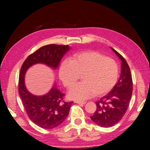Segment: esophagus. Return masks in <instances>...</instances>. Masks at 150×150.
<instances>
[{"mask_svg": "<svg viewBox=\"0 0 150 150\" xmlns=\"http://www.w3.org/2000/svg\"><path fill=\"white\" fill-rule=\"evenodd\" d=\"M75 103L80 104V105H84V104H86V101H75Z\"/></svg>", "mask_w": 150, "mask_h": 150, "instance_id": "1", "label": "esophagus"}]
</instances>
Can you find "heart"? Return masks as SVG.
<instances>
[{
	"instance_id": "b5f03b06",
	"label": "heart",
	"mask_w": 150,
	"mask_h": 150,
	"mask_svg": "<svg viewBox=\"0 0 150 150\" xmlns=\"http://www.w3.org/2000/svg\"><path fill=\"white\" fill-rule=\"evenodd\" d=\"M83 74V81L70 89L71 99L83 101L94 95L101 96L115 85L119 68L115 60L97 52H86L64 60L59 69V77L67 88L72 86Z\"/></svg>"
}]
</instances>
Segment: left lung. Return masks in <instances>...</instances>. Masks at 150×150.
Here are the masks:
<instances>
[{"instance_id":"1","label":"left lung","mask_w":150,"mask_h":150,"mask_svg":"<svg viewBox=\"0 0 150 150\" xmlns=\"http://www.w3.org/2000/svg\"><path fill=\"white\" fill-rule=\"evenodd\" d=\"M112 51L121 60V74L112 89L96 102L97 109L91 120L101 127L108 128L119 122L127 111L132 92V80L129 67L122 55Z\"/></svg>"}]
</instances>
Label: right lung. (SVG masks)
<instances>
[{
  "instance_id": "add662e5",
  "label": "right lung",
  "mask_w": 150,
  "mask_h": 150,
  "mask_svg": "<svg viewBox=\"0 0 150 150\" xmlns=\"http://www.w3.org/2000/svg\"><path fill=\"white\" fill-rule=\"evenodd\" d=\"M70 49L69 45L43 46L29 55L21 67L19 78V96L30 119L42 128L52 129L61 124L68 116L74 102L63 100L64 94L58 89L56 83L45 95H33L27 90L25 84L26 72L31 66L38 63L57 69L62 57Z\"/></svg>"
}]
</instances>
